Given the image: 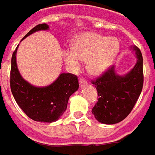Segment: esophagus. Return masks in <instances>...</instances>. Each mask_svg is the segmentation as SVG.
Segmentation results:
<instances>
[{
    "label": "esophagus",
    "mask_w": 155,
    "mask_h": 155,
    "mask_svg": "<svg viewBox=\"0 0 155 155\" xmlns=\"http://www.w3.org/2000/svg\"><path fill=\"white\" fill-rule=\"evenodd\" d=\"M86 84H87V82H86V80L84 78H80L79 79V85L80 86H84Z\"/></svg>",
    "instance_id": "34e87169"
}]
</instances>
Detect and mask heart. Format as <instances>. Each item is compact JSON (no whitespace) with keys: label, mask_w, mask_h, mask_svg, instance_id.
<instances>
[{"label":"heart","mask_w":155,"mask_h":155,"mask_svg":"<svg viewBox=\"0 0 155 155\" xmlns=\"http://www.w3.org/2000/svg\"><path fill=\"white\" fill-rule=\"evenodd\" d=\"M120 51V43L115 37H107L97 33H84L74 43V48L63 51L66 65L78 71L82 61L87 62V70L91 75H100L112 64Z\"/></svg>","instance_id":"heart-1"}]
</instances>
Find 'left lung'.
Wrapping results in <instances>:
<instances>
[{"label":"left lung","instance_id":"8db88e82","mask_svg":"<svg viewBox=\"0 0 155 155\" xmlns=\"http://www.w3.org/2000/svg\"><path fill=\"white\" fill-rule=\"evenodd\" d=\"M137 63L126 75L116 74L114 66L109 67L91 82L97 91V102L91 112L103 124L112 125L126 119L135 105L143 87V58L140 50L134 46Z\"/></svg>","mask_w":155,"mask_h":155}]
</instances>
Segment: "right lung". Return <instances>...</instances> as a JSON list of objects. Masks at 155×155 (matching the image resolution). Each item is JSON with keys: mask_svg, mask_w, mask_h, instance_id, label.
I'll use <instances>...</instances> for the list:
<instances>
[{"mask_svg": "<svg viewBox=\"0 0 155 155\" xmlns=\"http://www.w3.org/2000/svg\"><path fill=\"white\" fill-rule=\"evenodd\" d=\"M46 29H49L46 23L38 24L22 40L34 32ZM17 48L18 46L12 55L10 71V88L16 103L31 120L47 123L57 121L65 112L69 97L78 89V77L71 73H62L48 86H34L21 78L17 69Z\"/></svg>", "mask_w": 155, "mask_h": 155, "instance_id": "obj_1", "label": "right lung"}]
</instances>
